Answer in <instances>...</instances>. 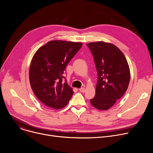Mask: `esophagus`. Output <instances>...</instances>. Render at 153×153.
<instances>
[{"label":"esophagus","mask_w":153,"mask_h":153,"mask_svg":"<svg viewBox=\"0 0 153 153\" xmlns=\"http://www.w3.org/2000/svg\"><path fill=\"white\" fill-rule=\"evenodd\" d=\"M85 91H86V90H85V88H84V87H82V88H81V89H79V91L82 92V93L85 92Z\"/></svg>","instance_id":"esophagus-1"}]
</instances>
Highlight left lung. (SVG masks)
Masks as SVG:
<instances>
[{
	"mask_svg": "<svg viewBox=\"0 0 153 153\" xmlns=\"http://www.w3.org/2000/svg\"><path fill=\"white\" fill-rule=\"evenodd\" d=\"M94 57L98 79L95 97L91 99L95 108L107 110L122 97L130 80L128 62L113 44L97 42L87 44Z\"/></svg>",
	"mask_w": 153,
	"mask_h": 153,
	"instance_id": "8db88e82",
	"label": "left lung"
}]
</instances>
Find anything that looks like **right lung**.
Listing matches in <instances>:
<instances>
[{"label":"right lung","instance_id":"obj_1","mask_svg":"<svg viewBox=\"0 0 153 153\" xmlns=\"http://www.w3.org/2000/svg\"><path fill=\"white\" fill-rule=\"evenodd\" d=\"M82 46L81 43L50 41L34 54L29 71L30 85L38 100L46 106L61 109L72 97L73 91L63 74Z\"/></svg>","mask_w":153,"mask_h":153}]
</instances>
